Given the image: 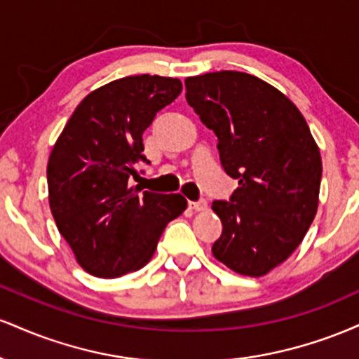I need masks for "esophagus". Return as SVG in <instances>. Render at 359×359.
I'll use <instances>...</instances> for the list:
<instances>
[{
    "mask_svg": "<svg viewBox=\"0 0 359 359\" xmlns=\"http://www.w3.org/2000/svg\"><path fill=\"white\" fill-rule=\"evenodd\" d=\"M189 205L194 209V211H205L208 209V201L199 199V201H191Z\"/></svg>",
    "mask_w": 359,
    "mask_h": 359,
    "instance_id": "obj_1",
    "label": "esophagus"
}]
</instances>
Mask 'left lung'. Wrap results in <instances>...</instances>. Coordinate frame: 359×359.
Segmentation results:
<instances>
[{"label":"left lung","mask_w":359,"mask_h":359,"mask_svg":"<svg viewBox=\"0 0 359 359\" xmlns=\"http://www.w3.org/2000/svg\"><path fill=\"white\" fill-rule=\"evenodd\" d=\"M185 100L217 137L224 172L238 180L214 201L222 222L212 255L262 277L294 253L314 221L323 162L307 121L273 86L246 72L185 79Z\"/></svg>","instance_id":"obj_1"}]
</instances>
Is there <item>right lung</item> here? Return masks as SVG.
<instances>
[{
	"label": "right lung",
	"mask_w": 359,
	"mask_h": 359,
	"mask_svg": "<svg viewBox=\"0 0 359 359\" xmlns=\"http://www.w3.org/2000/svg\"><path fill=\"white\" fill-rule=\"evenodd\" d=\"M180 90L179 79L148 74L109 82L82 100L53 147L47 165L53 219L94 277L147 265L165 226L187 205L180 194L130 187L137 163H150L143 131Z\"/></svg>",
	"instance_id": "right-lung-1"
}]
</instances>
